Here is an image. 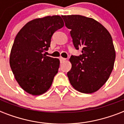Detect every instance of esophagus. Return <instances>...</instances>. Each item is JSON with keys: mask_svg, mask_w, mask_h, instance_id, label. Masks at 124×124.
<instances>
[{"mask_svg": "<svg viewBox=\"0 0 124 124\" xmlns=\"http://www.w3.org/2000/svg\"><path fill=\"white\" fill-rule=\"evenodd\" d=\"M60 63H62V62H64V61H66V58H62V57H60Z\"/></svg>", "mask_w": 124, "mask_h": 124, "instance_id": "obj_1", "label": "esophagus"}]
</instances>
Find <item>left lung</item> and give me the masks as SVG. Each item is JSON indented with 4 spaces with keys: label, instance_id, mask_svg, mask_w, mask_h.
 I'll use <instances>...</instances> for the list:
<instances>
[{
    "label": "left lung",
    "instance_id": "obj_1",
    "mask_svg": "<svg viewBox=\"0 0 124 124\" xmlns=\"http://www.w3.org/2000/svg\"><path fill=\"white\" fill-rule=\"evenodd\" d=\"M76 49L82 54L72 55L68 77L72 86L84 93L98 91L107 82L113 69L115 50L108 30L94 20L78 15H62Z\"/></svg>",
    "mask_w": 124,
    "mask_h": 124
}]
</instances>
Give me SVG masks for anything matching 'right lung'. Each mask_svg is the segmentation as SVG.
<instances>
[{"label": "right lung", "instance_id": "1", "mask_svg": "<svg viewBox=\"0 0 124 124\" xmlns=\"http://www.w3.org/2000/svg\"><path fill=\"white\" fill-rule=\"evenodd\" d=\"M64 26L61 16H47L28 22L16 35L9 64L18 84L28 93L40 95L52 84L60 60L43 53L50 47L53 33Z\"/></svg>", "mask_w": 124, "mask_h": 124}]
</instances>
